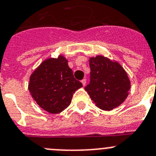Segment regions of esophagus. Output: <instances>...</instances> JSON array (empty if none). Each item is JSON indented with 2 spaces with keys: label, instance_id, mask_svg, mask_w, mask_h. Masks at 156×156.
I'll return each mask as SVG.
<instances>
[{
  "label": "esophagus",
  "instance_id": "34e87169",
  "mask_svg": "<svg viewBox=\"0 0 156 156\" xmlns=\"http://www.w3.org/2000/svg\"><path fill=\"white\" fill-rule=\"evenodd\" d=\"M86 79H82L81 81V82L82 83V85H83V86H85V85H86Z\"/></svg>",
  "mask_w": 156,
  "mask_h": 156
}]
</instances>
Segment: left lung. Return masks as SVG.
Segmentation results:
<instances>
[{
	"mask_svg": "<svg viewBox=\"0 0 156 156\" xmlns=\"http://www.w3.org/2000/svg\"><path fill=\"white\" fill-rule=\"evenodd\" d=\"M90 83L85 88L95 105L104 111L124 102L129 94L131 81L117 61L99 55L89 58Z\"/></svg>",
	"mask_w": 156,
	"mask_h": 156,
	"instance_id": "1",
	"label": "left lung"
}]
</instances>
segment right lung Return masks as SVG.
<instances>
[{"label": "right lung", "mask_w": 156, "mask_h": 156, "mask_svg": "<svg viewBox=\"0 0 156 156\" xmlns=\"http://www.w3.org/2000/svg\"><path fill=\"white\" fill-rule=\"evenodd\" d=\"M82 87L74 78L64 55L49 58L30 76L28 90L37 105L51 114H59L70 105L73 94Z\"/></svg>", "instance_id": "right-lung-1"}]
</instances>
